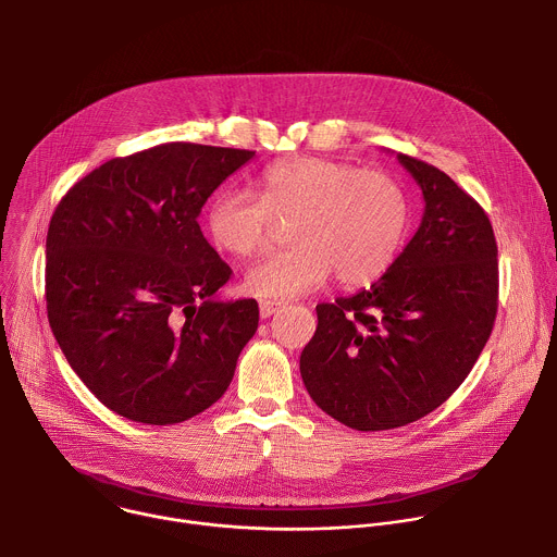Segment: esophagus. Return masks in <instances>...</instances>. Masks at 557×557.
Masks as SVG:
<instances>
[{
  "label": "esophagus",
  "mask_w": 557,
  "mask_h": 557,
  "mask_svg": "<svg viewBox=\"0 0 557 557\" xmlns=\"http://www.w3.org/2000/svg\"><path fill=\"white\" fill-rule=\"evenodd\" d=\"M284 304L282 301H273V299H262L260 301V317L262 320H267V317H271L273 312H277Z\"/></svg>",
  "instance_id": "obj_1"
}]
</instances>
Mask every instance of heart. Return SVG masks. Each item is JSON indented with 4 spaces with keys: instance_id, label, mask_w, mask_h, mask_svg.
I'll return each mask as SVG.
<instances>
[{
    "instance_id": "1",
    "label": "heart",
    "mask_w": 557,
    "mask_h": 557,
    "mask_svg": "<svg viewBox=\"0 0 557 557\" xmlns=\"http://www.w3.org/2000/svg\"><path fill=\"white\" fill-rule=\"evenodd\" d=\"M280 222L293 224L295 247L247 273V288L258 297H297L331 273L344 286L374 282L401 251L410 205L385 172L297 156L262 174V196L226 187L205 213L209 240L235 258L267 251Z\"/></svg>"
}]
</instances>
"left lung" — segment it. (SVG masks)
<instances>
[{
	"label": "left lung",
	"mask_w": 557,
	"mask_h": 557,
	"mask_svg": "<svg viewBox=\"0 0 557 557\" xmlns=\"http://www.w3.org/2000/svg\"><path fill=\"white\" fill-rule=\"evenodd\" d=\"M425 211L404 253L370 286L317 306L299 357L310 399L379 432L445 404L481 357L498 310V247L485 209L445 172L396 153Z\"/></svg>",
	"instance_id": "obj_1"
}]
</instances>
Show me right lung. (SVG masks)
I'll use <instances>...</instances> for the list:
<instances>
[{
	"mask_svg": "<svg viewBox=\"0 0 557 557\" xmlns=\"http://www.w3.org/2000/svg\"><path fill=\"white\" fill-rule=\"evenodd\" d=\"M253 156L156 145L112 158L57 205L46 237L48 322L70 368L112 412L174 425L226 392L260 310L256 299H215L231 269L198 215Z\"/></svg>",
	"mask_w": 557,
	"mask_h": 557,
	"instance_id": "obj_1",
	"label": "right lung"
}]
</instances>
